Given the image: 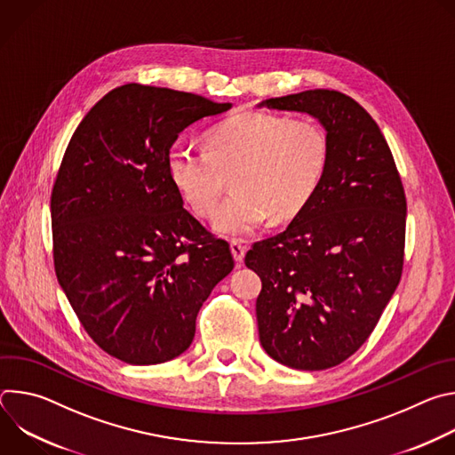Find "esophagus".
<instances>
[{"instance_id": "34e87169", "label": "esophagus", "mask_w": 455, "mask_h": 455, "mask_svg": "<svg viewBox=\"0 0 455 455\" xmlns=\"http://www.w3.org/2000/svg\"><path fill=\"white\" fill-rule=\"evenodd\" d=\"M230 251H232L234 261L241 267L243 259H244V246L239 241H230Z\"/></svg>"}]
</instances>
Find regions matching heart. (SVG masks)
Instances as JSON below:
<instances>
[{"instance_id": "heart-1", "label": "heart", "mask_w": 455, "mask_h": 455, "mask_svg": "<svg viewBox=\"0 0 455 455\" xmlns=\"http://www.w3.org/2000/svg\"><path fill=\"white\" fill-rule=\"evenodd\" d=\"M330 158V142L313 118L239 113L212 125L204 151L174 146L167 174L198 218H211L232 180V196L212 228L228 237L255 232L270 216H297L315 194Z\"/></svg>"}]
</instances>
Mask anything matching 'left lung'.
<instances>
[{
	"label": "left lung",
	"instance_id": "left-lung-1",
	"mask_svg": "<svg viewBox=\"0 0 455 455\" xmlns=\"http://www.w3.org/2000/svg\"><path fill=\"white\" fill-rule=\"evenodd\" d=\"M257 108L307 113L326 129L330 158L311 200L284 232L255 243L244 265L263 283V349L291 369H330L369 339L398 288L403 185L378 124L351 97L307 90Z\"/></svg>",
	"mask_w": 455,
	"mask_h": 455
}]
</instances>
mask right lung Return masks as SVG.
<instances>
[{
    "instance_id": "add662e5",
    "label": "right lung",
    "mask_w": 455,
    "mask_h": 455,
    "mask_svg": "<svg viewBox=\"0 0 455 455\" xmlns=\"http://www.w3.org/2000/svg\"><path fill=\"white\" fill-rule=\"evenodd\" d=\"M232 104L124 84L83 118L52 190L55 275L108 355L155 365L192 344L196 316L234 259L183 209L167 153L190 124Z\"/></svg>"
}]
</instances>
